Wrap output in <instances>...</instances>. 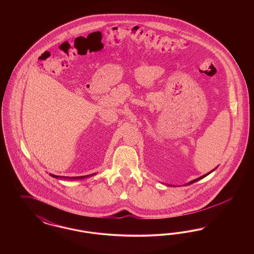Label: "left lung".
<instances>
[{
    "label": "left lung",
    "mask_w": 254,
    "mask_h": 254,
    "mask_svg": "<svg viewBox=\"0 0 254 254\" xmlns=\"http://www.w3.org/2000/svg\"><path fill=\"white\" fill-rule=\"evenodd\" d=\"M217 169V167L215 168L214 169H212L211 171H209V172H207L206 174H205V175H203V176H201V177H199V178H197V179H194V180H192V181L189 182V183H187L185 186H189V185H191V184H193V183H195V182L199 181V180H201V179H203V178H205V176H207L208 174H210L212 171H214L215 169ZM169 186H172V185H169ZM172 187H174V186H172Z\"/></svg>",
    "instance_id": "1"
}]
</instances>
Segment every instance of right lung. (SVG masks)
Here are the masks:
<instances>
[{"mask_svg": "<svg viewBox=\"0 0 254 254\" xmlns=\"http://www.w3.org/2000/svg\"><path fill=\"white\" fill-rule=\"evenodd\" d=\"M97 173H92V174H89V175H85V176H79V177H65V176H58V175H54V174H51L49 173V175L53 178H56V179H65V180H81V179H85V178H88V177H91L93 175H95Z\"/></svg>", "mask_w": 254, "mask_h": 254, "instance_id": "add662e5", "label": "right lung"}]
</instances>
